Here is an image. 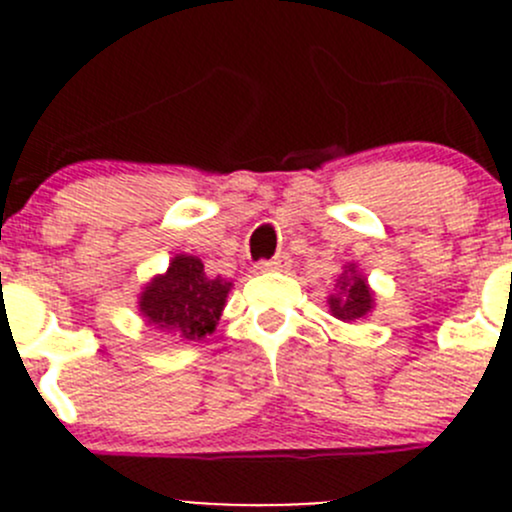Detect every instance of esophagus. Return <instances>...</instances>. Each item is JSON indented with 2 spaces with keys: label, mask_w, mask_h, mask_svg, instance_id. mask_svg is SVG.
I'll use <instances>...</instances> for the list:
<instances>
[{
  "label": "esophagus",
  "mask_w": 512,
  "mask_h": 512,
  "mask_svg": "<svg viewBox=\"0 0 512 512\" xmlns=\"http://www.w3.org/2000/svg\"><path fill=\"white\" fill-rule=\"evenodd\" d=\"M289 265H292L289 255H277V257H272V260L257 262V270H262V272H287Z\"/></svg>",
  "instance_id": "34e87169"
}]
</instances>
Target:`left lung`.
Returning a JSON list of instances; mask_svg holds the SVG:
<instances>
[{
    "label": "left lung",
    "instance_id": "obj_1",
    "mask_svg": "<svg viewBox=\"0 0 512 512\" xmlns=\"http://www.w3.org/2000/svg\"><path fill=\"white\" fill-rule=\"evenodd\" d=\"M329 312L342 322H359L374 309V292L366 285V277L356 270V265L344 267L337 280V292L329 294Z\"/></svg>",
    "mask_w": 512,
    "mask_h": 512
}]
</instances>
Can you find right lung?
Segmentation results:
<instances>
[{
  "label": "right lung",
  "mask_w": 512,
  "mask_h": 512,
  "mask_svg": "<svg viewBox=\"0 0 512 512\" xmlns=\"http://www.w3.org/2000/svg\"><path fill=\"white\" fill-rule=\"evenodd\" d=\"M230 287L232 282L220 275H205L198 257L175 255L168 270L143 287L138 309L151 327L183 342H195L215 332Z\"/></svg>",
  "instance_id": "obj_1"
}]
</instances>
